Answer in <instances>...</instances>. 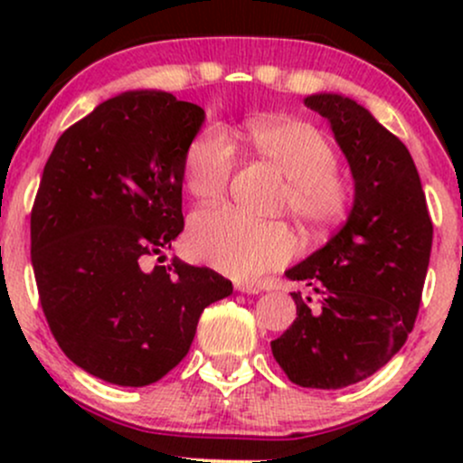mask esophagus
<instances>
[{
  "instance_id": "esophagus-1",
  "label": "esophagus",
  "mask_w": 463,
  "mask_h": 463,
  "mask_svg": "<svg viewBox=\"0 0 463 463\" xmlns=\"http://www.w3.org/2000/svg\"><path fill=\"white\" fill-rule=\"evenodd\" d=\"M237 291H241V294H259V287L254 285H246V283H237L235 285Z\"/></svg>"
}]
</instances>
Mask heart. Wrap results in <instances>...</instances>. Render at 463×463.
Wrapping results in <instances>:
<instances>
[{"mask_svg": "<svg viewBox=\"0 0 463 463\" xmlns=\"http://www.w3.org/2000/svg\"><path fill=\"white\" fill-rule=\"evenodd\" d=\"M248 139L287 178L283 206L309 231L337 224L348 209L350 187L335 169V150L316 126L291 117L259 119ZM237 152L224 130L209 128L191 141L184 156V184L195 200L213 204L226 195ZM189 248L200 261L232 279H257L294 254L296 239L283 222H254L228 209L194 215Z\"/></svg>", "mask_w": 463, "mask_h": 463, "instance_id": "b5f03b06", "label": "heart"}]
</instances>
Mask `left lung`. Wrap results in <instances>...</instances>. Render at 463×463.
I'll return each mask as SVG.
<instances>
[{"label": "left lung", "mask_w": 463, "mask_h": 463, "mask_svg": "<svg viewBox=\"0 0 463 463\" xmlns=\"http://www.w3.org/2000/svg\"><path fill=\"white\" fill-rule=\"evenodd\" d=\"M331 124L354 180L346 224L287 269L320 298L294 291L296 320L272 342L291 383L342 390L383 368L416 322L433 224L413 158L368 109L337 93L305 98Z\"/></svg>", "instance_id": "8db88e82"}]
</instances>
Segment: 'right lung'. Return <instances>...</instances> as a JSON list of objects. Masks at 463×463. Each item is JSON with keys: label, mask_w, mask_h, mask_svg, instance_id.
Segmentation results:
<instances>
[{"label": "right lung", "mask_w": 463, "mask_h": 463, "mask_svg": "<svg viewBox=\"0 0 463 463\" xmlns=\"http://www.w3.org/2000/svg\"><path fill=\"white\" fill-rule=\"evenodd\" d=\"M204 121L165 91L106 99L56 141L30 217L50 331L106 383L143 387L176 368L202 311L232 294L209 268L165 259L184 228V156Z\"/></svg>", "instance_id": "1"}]
</instances>
